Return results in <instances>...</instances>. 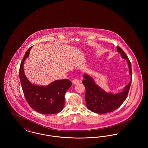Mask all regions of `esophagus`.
Masks as SVG:
<instances>
[{
  "label": "esophagus",
  "mask_w": 148,
  "mask_h": 148,
  "mask_svg": "<svg viewBox=\"0 0 148 148\" xmlns=\"http://www.w3.org/2000/svg\"><path fill=\"white\" fill-rule=\"evenodd\" d=\"M72 82H73V84H77L79 83V80H78V79H74Z\"/></svg>",
  "instance_id": "esophagus-1"
}]
</instances>
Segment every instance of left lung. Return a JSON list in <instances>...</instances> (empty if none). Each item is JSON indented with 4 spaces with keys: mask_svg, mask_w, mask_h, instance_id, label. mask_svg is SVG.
<instances>
[{
    "mask_svg": "<svg viewBox=\"0 0 148 148\" xmlns=\"http://www.w3.org/2000/svg\"><path fill=\"white\" fill-rule=\"evenodd\" d=\"M117 51L121 54L123 59H127L129 73L132 77V65L124 51L119 47ZM84 79L82 82L85 87V101L88 109L94 113L100 114L110 113L118 109L127 99L128 92L132 84V79L124 90L117 94L108 93L96 84L93 79L84 74Z\"/></svg>",
    "mask_w": 148,
    "mask_h": 148,
    "instance_id": "8db88e82",
    "label": "left lung"
}]
</instances>
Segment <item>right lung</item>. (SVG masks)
Returning a JSON list of instances; mask_svg holds the SVG:
<instances>
[{
	"mask_svg": "<svg viewBox=\"0 0 148 148\" xmlns=\"http://www.w3.org/2000/svg\"><path fill=\"white\" fill-rule=\"evenodd\" d=\"M32 47L25 53L19 69V77L24 97L30 106L38 113H58L63 109L64 95L71 86V82L69 79H63L55 80L47 86L33 84L25 77L23 69L24 62L28 57Z\"/></svg>",
	"mask_w": 148,
	"mask_h": 148,
	"instance_id": "right-lung-1",
	"label": "right lung"
}]
</instances>
